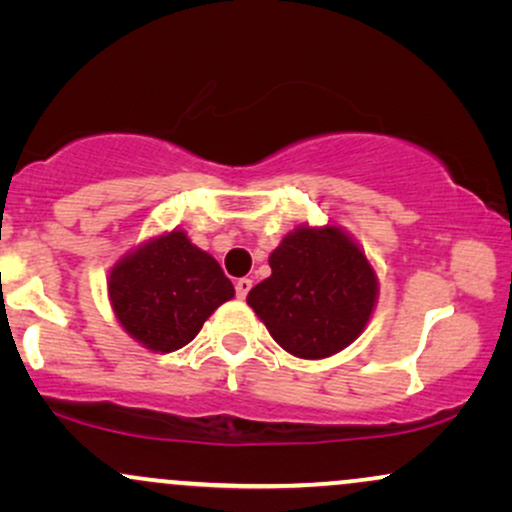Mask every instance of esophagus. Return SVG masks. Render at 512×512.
Wrapping results in <instances>:
<instances>
[{"label":"esophagus","mask_w":512,"mask_h":512,"mask_svg":"<svg viewBox=\"0 0 512 512\" xmlns=\"http://www.w3.org/2000/svg\"><path fill=\"white\" fill-rule=\"evenodd\" d=\"M252 289V281L248 279V276H243V279H236V296L238 298H245Z\"/></svg>","instance_id":"34e87169"}]
</instances>
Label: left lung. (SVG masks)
Listing matches in <instances>:
<instances>
[{
	"label": "left lung",
	"instance_id": "1",
	"mask_svg": "<svg viewBox=\"0 0 512 512\" xmlns=\"http://www.w3.org/2000/svg\"><path fill=\"white\" fill-rule=\"evenodd\" d=\"M269 267L272 276L248 293V303L289 354L327 358L368 325L378 279L342 228H296L269 255Z\"/></svg>",
	"mask_w": 512,
	"mask_h": 512
}]
</instances>
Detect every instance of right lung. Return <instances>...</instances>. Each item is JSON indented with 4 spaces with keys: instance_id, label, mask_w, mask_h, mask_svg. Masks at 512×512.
<instances>
[{
    "instance_id": "add662e5",
    "label": "right lung",
    "mask_w": 512,
    "mask_h": 512,
    "mask_svg": "<svg viewBox=\"0 0 512 512\" xmlns=\"http://www.w3.org/2000/svg\"><path fill=\"white\" fill-rule=\"evenodd\" d=\"M108 291L120 325L161 354L190 344L204 320L236 293L219 262L182 231L149 240L117 262Z\"/></svg>"
}]
</instances>
